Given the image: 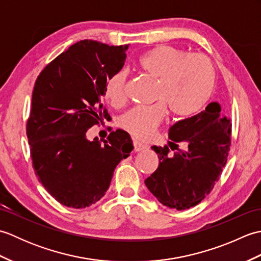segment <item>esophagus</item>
Here are the masks:
<instances>
[{
  "instance_id": "34e87169",
  "label": "esophagus",
  "mask_w": 261,
  "mask_h": 261,
  "mask_svg": "<svg viewBox=\"0 0 261 261\" xmlns=\"http://www.w3.org/2000/svg\"><path fill=\"white\" fill-rule=\"evenodd\" d=\"M146 149V146L143 145V143H140L138 141H134V150L137 152V151H141V150H145Z\"/></svg>"
}]
</instances>
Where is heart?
<instances>
[{"mask_svg": "<svg viewBox=\"0 0 261 261\" xmlns=\"http://www.w3.org/2000/svg\"><path fill=\"white\" fill-rule=\"evenodd\" d=\"M142 74L156 81L152 99L148 107H135L120 118V126L137 139L146 140L165 118L185 119L197 113L210 97L216 84V70L212 60L202 54H190L168 45L152 48L138 59ZM126 74L118 71L105 82L104 97L113 105L125 102Z\"/></svg>", "mask_w": 261, "mask_h": 261, "instance_id": "obj_1", "label": "heart"}]
</instances>
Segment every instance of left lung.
Instances as JSON below:
<instances>
[{"label":"left lung","instance_id":"1","mask_svg":"<svg viewBox=\"0 0 261 261\" xmlns=\"http://www.w3.org/2000/svg\"><path fill=\"white\" fill-rule=\"evenodd\" d=\"M231 120L221 113L219 103L203 112L178 121L169 129L170 140L153 146L159 166L145 180L146 186L165 206L187 210L212 192L228 160L232 136ZM181 143L186 146L180 149Z\"/></svg>","mask_w":261,"mask_h":261}]
</instances>
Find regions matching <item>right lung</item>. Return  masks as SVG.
Segmentation results:
<instances>
[{"mask_svg":"<svg viewBox=\"0 0 261 261\" xmlns=\"http://www.w3.org/2000/svg\"><path fill=\"white\" fill-rule=\"evenodd\" d=\"M129 45L82 40L41 70L27 121L32 167L39 181L60 204L84 208L108 191L114 168L134 149L118 129L103 142L86 132L110 114L102 103L105 82L123 67Z\"/></svg>","mask_w":261,"mask_h":261,"instance_id":"add662e5","label":"right lung"}]
</instances>
